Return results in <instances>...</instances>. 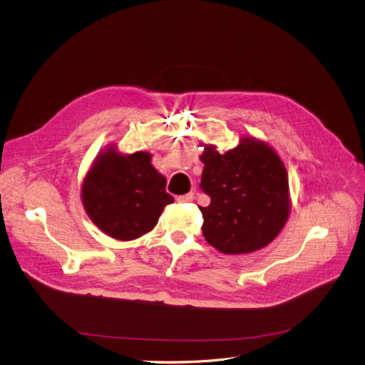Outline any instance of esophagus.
Wrapping results in <instances>:
<instances>
[{
  "label": "esophagus",
  "mask_w": 365,
  "mask_h": 365,
  "mask_svg": "<svg viewBox=\"0 0 365 365\" xmlns=\"http://www.w3.org/2000/svg\"><path fill=\"white\" fill-rule=\"evenodd\" d=\"M195 192L192 191H190V192H187V195H182V196H178L177 197V200L178 202H181V203H187V202H191V200H195Z\"/></svg>",
  "instance_id": "obj_1"
}]
</instances>
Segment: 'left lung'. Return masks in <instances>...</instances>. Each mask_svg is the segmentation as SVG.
Masks as SVG:
<instances>
[{"label": "left lung", "mask_w": 365, "mask_h": 365, "mask_svg": "<svg viewBox=\"0 0 365 365\" xmlns=\"http://www.w3.org/2000/svg\"><path fill=\"white\" fill-rule=\"evenodd\" d=\"M200 190L210 197L202 231L209 245L228 255L267 246L289 215V180L278 155L265 143L242 138L221 155L206 145Z\"/></svg>", "instance_id": "obj_1"}]
</instances>
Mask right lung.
Wrapping results in <instances>:
<instances>
[{"label": "right lung", "mask_w": 365, "mask_h": 365, "mask_svg": "<svg viewBox=\"0 0 365 365\" xmlns=\"http://www.w3.org/2000/svg\"><path fill=\"white\" fill-rule=\"evenodd\" d=\"M137 152L120 156L110 148L100 155L82 185V200L91 221L118 240H134L152 231L163 207L174 202L166 180Z\"/></svg>", "instance_id": "1"}]
</instances>
